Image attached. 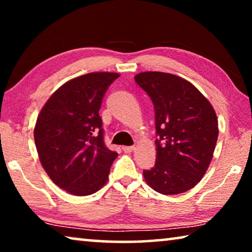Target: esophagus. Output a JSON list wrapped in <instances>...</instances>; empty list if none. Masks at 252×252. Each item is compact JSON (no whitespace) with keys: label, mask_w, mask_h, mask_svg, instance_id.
Segmentation results:
<instances>
[{"label":"esophagus","mask_w":252,"mask_h":252,"mask_svg":"<svg viewBox=\"0 0 252 252\" xmlns=\"http://www.w3.org/2000/svg\"><path fill=\"white\" fill-rule=\"evenodd\" d=\"M135 149V147L134 146H130V147H123L122 148V150L125 151L126 153H131L132 151H133Z\"/></svg>","instance_id":"obj_1"}]
</instances>
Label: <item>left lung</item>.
<instances>
[{
  "label": "left lung",
  "instance_id": "obj_1",
  "mask_svg": "<svg viewBox=\"0 0 252 252\" xmlns=\"http://www.w3.org/2000/svg\"><path fill=\"white\" fill-rule=\"evenodd\" d=\"M134 80L150 96L156 116L157 161L143 177L159 193L186 192L201 180L212 160L219 134L215 110L180 76L149 71Z\"/></svg>",
  "mask_w": 252,
  "mask_h": 252
}]
</instances>
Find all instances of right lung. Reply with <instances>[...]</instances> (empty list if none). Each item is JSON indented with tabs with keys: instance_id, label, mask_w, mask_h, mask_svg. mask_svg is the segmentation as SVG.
Instances as JSON below:
<instances>
[{
	"instance_id": "add662e5",
	"label": "right lung",
	"mask_w": 252,
	"mask_h": 252,
	"mask_svg": "<svg viewBox=\"0 0 252 252\" xmlns=\"http://www.w3.org/2000/svg\"><path fill=\"white\" fill-rule=\"evenodd\" d=\"M119 76L93 72L67 81L37 117L34 141L42 167L55 185L71 194H92L108 181L118 153L105 146L99 110Z\"/></svg>"
}]
</instances>
